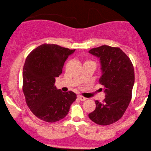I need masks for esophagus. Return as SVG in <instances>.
Here are the masks:
<instances>
[{
    "label": "esophagus",
    "mask_w": 151,
    "mask_h": 151,
    "mask_svg": "<svg viewBox=\"0 0 151 151\" xmlns=\"http://www.w3.org/2000/svg\"><path fill=\"white\" fill-rule=\"evenodd\" d=\"M78 98L81 101H85V100H87L86 97H84L81 96V95H78Z\"/></svg>",
    "instance_id": "34e87169"
}]
</instances>
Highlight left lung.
Returning a JSON list of instances; mask_svg holds the SVG:
<instances>
[{
    "label": "left lung",
    "mask_w": 151,
    "mask_h": 151,
    "mask_svg": "<svg viewBox=\"0 0 151 151\" xmlns=\"http://www.w3.org/2000/svg\"><path fill=\"white\" fill-rule=\"evenodd\" d=\"M89 53L100 59V83L104 86L105 98L102 102L95 100L96 108L88 116L99 125L111 124L122 118L132 100L134 66L119 48L103 45L90 49Z\"/></svg>",
    "instance_id": "1"
}]
</instances>
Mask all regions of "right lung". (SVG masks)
I'll list each match as a JSON object with an SVG mask.
<instances>
[{"mask_svg":"<svg viewBox=\"0 0 151 151\" xmlns=\"http://www.w3.org/2000/svg\"><path fill=\"white\" fill-rule=\"evenodd\" d=\"M76 49L44 44L28 55L23 67L22 90L27 104L37 117L56 122L68 114L76 94L63 93L54 86L65 60Z\"/></svg>","mask_w":151,"mask_h":151,"instance_id":"add662e5","label":"right lung"}]
</instances>
